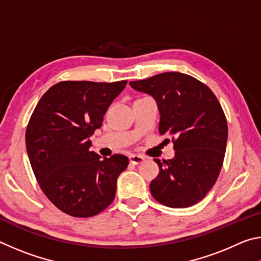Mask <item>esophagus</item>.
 <instances>
[{
  "label": "esophagus",
  "instance_id": "esophagus-1",
  "mask_svg": "<svg viewBox=\"0 0 261 261\" xmlns=\"http://www.w3.org/2000/svg\"><path fill=\"white\" fill-rule=\"evenodd\" d=\"M129 160L132 165H140V163H143L145 161V158L141 155H137V154H131L129 156Z\"/></svg>",
  "mask_w": 261,
  "mask_h": 261
}]
</instances>
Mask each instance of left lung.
<instances>
[{
	"label": "left lung",
	"instance_id": "8db88e82",
	"mask_svg": "<svg viewBox=\"0 0 261 261\" xmlns=\"http://www.w3.org/2000/svg\"><path fill=\"white\" fill-rule=\"evenodd\" d=\"M130 86L155 99L159 132L174 143V159H154L160 173L149 185L152 196L173 208L197 204L213 188L223 165L228 125L219 100L208 86L180 72L155 74Z\"/></svg>",
	"mask_w": 261,
	"mask_h": 261
}]
</instances>
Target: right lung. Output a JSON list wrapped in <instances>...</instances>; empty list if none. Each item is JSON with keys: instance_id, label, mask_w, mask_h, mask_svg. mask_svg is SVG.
I'll list each match as a JSON object with an SVG mask.
<instances>
[{"instance_id": "obj_1", "label": "right lung", "mask_w": 261, "mask_h": 261, "mask_svg": "<svg viewBox=\"0 0 261 261\" xmlns=\"http://www.w3.org/2000/svg\"><path fill=\"white\" fill-rule=\"evenodd\" d=\"M115 83L65 81L51 86L31 116L25 141L31 167L46 197L74 218H90L112 204L117 177L129 159H101L90 151V137L124 90Z\"/></svg>"}]
</instances>
